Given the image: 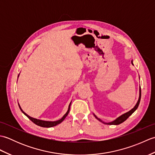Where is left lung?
<instances>
[{
  "label": "left lung",
  "mask_w": 155,
  "mask_h": 155,
  "mask_svg": "<svg viewBox=\"0 0 155 155\" xmlns=\"http://www.w3.org/2000/svg\"><path fill=\"white\" fill-rule=\"evenodd\" d=\"M131 63H132L133 65H134V64H133V61H131ZM139 78H140V77H139ZM140 97H141V90H140V87H139V99H138L137 103V104H135V106H134V107L132 108V109L130 110L129 111H128V112H127V113H125L123 114L122 115H120V116L117 117V118H116V119L114 120L113 121L109 122V123H106V122L103 121L101 119H100V118H98L94 113H93V115L94 116V117L97 118V120H98L100 122H101V123H104V124H110V125H118V124H121L122 123H123L124 121L126 120L127 119V118H128V117H129L130 116V115L134 113V112L137 109V108H138V107H139V103H140Z\"/></svg>",
  "instance_id": "obj_1"
}]
</instances>
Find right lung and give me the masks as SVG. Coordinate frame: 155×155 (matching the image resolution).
Here are the masks:
<instances>
[{"label":"right lung","mask_w":155,"mask_h":155,"mask_svg":"<svg viewBox=\"0 0 155 155\" xmlns=\"http://www.w3.org/2000/svg\"><path fill=\"white\" fill-rule=\"evenodd\" d=\"M19 77V74L18 76V78ZM71 103H72V101L70 103V104H69L68 105V110L67 111V113H66L64 116L62 117L61 119H59L58 120H55V121H48V120H40V119H37V118H33V117H31L29 116V115H28L27 113H25L24 111L22 110V109L21 108V106H20V104L18 103V106H19V108L20 109H21V110L22 112V113L24 114L25 116H27L29 119H30L32 123H34L35 124L38 125V126H40L41 127H46V128H50V127H54V126H57V125H58V124L61 123L62 121H63L64 120V118L67 117V116L68 115V113H69V110H70V107H71Z\"/></svg>","instance_id":"obj_1"}]
</instances>
